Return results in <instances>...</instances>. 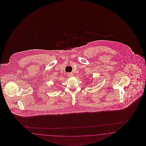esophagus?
<instances>
[{
	"instance_id": "esophagus-1",
	"label": "esophagus",
	"mask_w": 146,
	"mask_h": 146,
	"mask_svg": "<svg viewBox=\"0 0 146 146\" xmlns=\"http://www.w3.org/2000/svg\"><path fill=\"white\" fill-rule=\"evenodd\" d=\"M67 76H68V77H72L73 76V74L72 73H67Z\"/></svg>"
}]
</instances>
